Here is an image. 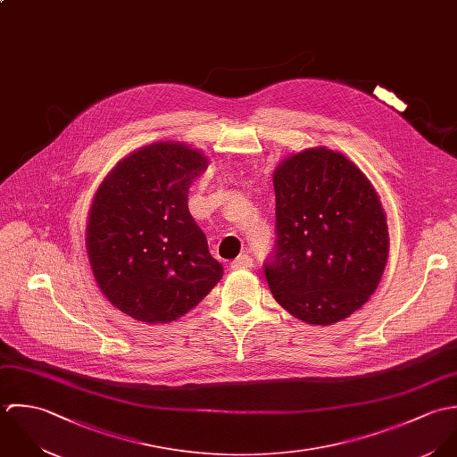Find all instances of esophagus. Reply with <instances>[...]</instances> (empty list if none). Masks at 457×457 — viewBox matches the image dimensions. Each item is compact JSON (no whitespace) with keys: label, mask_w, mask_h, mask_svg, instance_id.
Here are the masks:
<instances>
[{"label":"esophagus","mask_w":457,"mask_h":457,"mask_svg":"<svg viewBox=\"0 0 457 457\" xmlns=\"http://www.w3.org/2000/svg\"><path fill=\"white\" fill-rule=\"evenodd\" d=\"M249 267H253V258H251L249 254H242V256H238L237 260L231 262V269H233V270L249 269Z\"/></svg>","instance_id":"34e87169"}]
</instances>
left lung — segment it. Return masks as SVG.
Masks as SVG:
<instances>
[{
  "mask_svg": "<svg viewBox=\"0 0 457 457\" xmlns=\"http://www.w3.org/2000/svg\"><path fill=\"white\" fill-rule=\"evenodd\" d=\"M274 188L277 240L265 277L275 300L309 325L348 318L374 293L388 258L378 192L325 146L282 161Z\"/></svg>",
  "mask_w": 457,
  "mask_h": 457,
  "instance_id": "obj_1",
  "label": "left lung"
}]
</instances>
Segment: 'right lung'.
<instances>
[{
    "mask_svg": "<svg viewBox=\"0 0 457 457\" xmlns=\"http://www.w3.org/2000/svg\"><path fill=\"white\" fill-rule=\"evenodd\" d=\"M206 168L183 143H154L121 159L93 197L87 251L95 280L137 321H175L224 274L187 206L190 183Z\"/></svg>",
    "mask_w": 457,
    "mask_h": 457,
    "instance_id": "right-lung-1",
    "label": "right lung"
}]
</instances>
